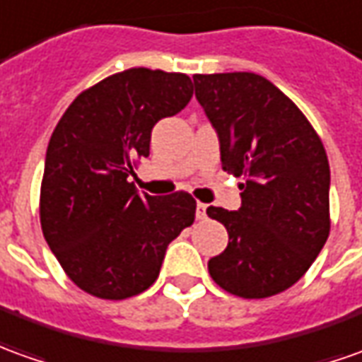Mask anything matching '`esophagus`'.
<instances>
[{
  "instance_id": "34e87169",
  "label": "esophagus",
  "mask_w": 362,
  "mask_h": 362,
  "mask_svg": "<svg viewBox=\"0 0 362 362\" xmlns=\"http://www.w3.org/2000/svg\"><path fill=\"white\" fill-rule=\"evenodd\" d=\"M206 216V205L205 203H197V218L203 221Z\"/></svg>"
}]
</instances>
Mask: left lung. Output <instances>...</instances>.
Wrapping results in <instances>:
<instances>
[{
    "mask_svg": "<svg viewBox=\"0 0 362 362\" xmlns=\"http://www.w3.org/2000/svg\"><path fill=\"white\" fill-rule=\"evenodd\" d=\"M193 82L223 169L244 177L238 211L206 209L228 233L209 274L233 296L270 298L300 280L327 240V153L303 112L260 74H195Z\"/></svg>",
    "mask_w": 362,
    "mask_h": 362,
    "instance_id": "left-lung-1",
    "label": "left lung"
}]
</instances>
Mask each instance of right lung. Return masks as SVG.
<instances>
[{
  "mask_svg": "<svg viewBox=\"0 0 362 362\" xmlns=\"http://www.w3.org/2000/svg\"><path fill=\"white\" fill-rule=\"evenodd\" d=\"M193 96L181 72L128 69L82 90L52 132L41 228L64 274L100 300H126L157 280L169 243L195 221L185 191L139 195L128 177L149 156L151 129Z\"/></svg>",
  "mask_w": 362,
  "mask_h": 362,
  "instance_id": "right-lung-1",
  "label": "right lung"
}]
</instances>
